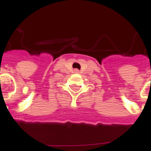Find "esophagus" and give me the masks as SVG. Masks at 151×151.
Returning <instances> with one entry per match:
<instances>
[{
    "label": "esophagus",
    "mask_w": 151,
    "mask_h": 151,
    "mask_svg": "<svg viewBox=\"0 0 151 151\" xmlns=\"http://www.w3.org/2000/svg\"><path fill=\"white\" fill-rule=\"evenodd\" d=\"M74 72H75V73H78V69H74Z\"/></svg>",
    "instance_id": "1"
}]
</instances>
